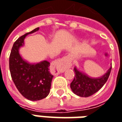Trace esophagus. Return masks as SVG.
Wrapping results in <instances>:
<instances>
[{
	"instance_id": "esophagus-1",
	"label": "esophagus",
	"mask_w": 122,
	"mask_h": 122,
	"mask_svg": "<svg viewBox=\"0 0 122 122\" xmlns=\"http://www.w3.org/2000/svg\"><path fill=\"white\" fill-rule=\"evenodd\" d=\"M71 61H72V59L70 55H67L65 56L61 59H59L56 65H60L62 68V69H65L67 68H69L71 66Z\"/></svg>"
}]
</instances>
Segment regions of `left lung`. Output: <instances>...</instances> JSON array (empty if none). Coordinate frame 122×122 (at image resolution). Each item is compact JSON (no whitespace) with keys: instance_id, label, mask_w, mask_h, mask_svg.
Masks as SVG:
<instances>
[{"instance_id":"1","label":"left lung","mask_w":122,"mask_h":122,"mask_svg":"<svg viewBox=\"0 0 122 122\" xmlns=\"http://www.w3.org/2000/svg\"><path fill=\"white\" fill-rule=\"evenodd\" d=\"M112 69V64L107 72L100 77L92 78L82 73L76 67L74 68L75 78L71 83V88L74 93L81 97H88L96 93L104 85L108 79Z\"/></svg>"}]
</instances>
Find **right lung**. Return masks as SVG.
<instances>
[{
    "instance_id": "1",
    "label": "right lung",
    "mask_w": 122,
    "mask_h": 122,
    "mask_svg": "<svg viewBox=\"0 0 122 122\" xmlns=\"http://www.w3.org/2000/svg\"><path fill=\"white\" fill-rule=\"evenodd\" d=\"M39 29L37 28L20 37L14 43L9 57V68L14 85L23 97L32 101L48 96L53 77L49 71V61L30 63L20 55L19 49L24 46L25 37Z\"/></svg>"
}]
</instances>
